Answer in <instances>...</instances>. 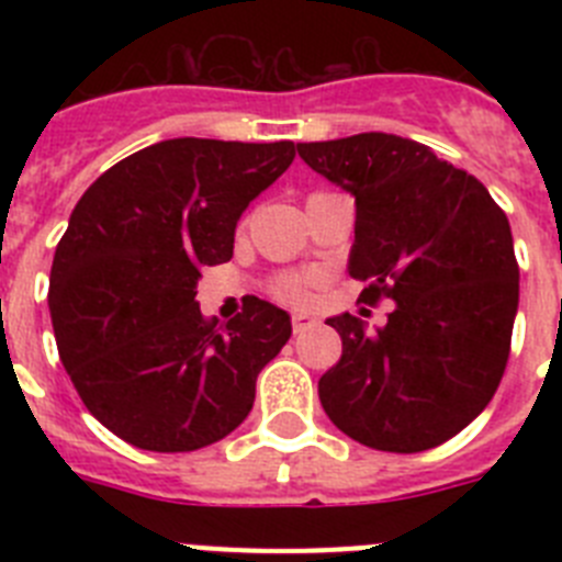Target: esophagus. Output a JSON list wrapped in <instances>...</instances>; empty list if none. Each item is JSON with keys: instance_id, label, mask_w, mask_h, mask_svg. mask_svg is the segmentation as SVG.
Here are the masks:
<instances>
[{"instance_id": "obj_1", "label": "esophagus", "mask_w": 562, "mask_h": 562, "mask_svg": "<svg viewBox=\"0 0 562 562\" xmlns=\"http://www.w3.org/2000/svg\"><path fill=\"white\" fill-rule=\"evenodd\" d=\"M310 326H315V317L310 315V312H295V315H292V331H306L310 329Z\"/></svg>"}]
</instances>
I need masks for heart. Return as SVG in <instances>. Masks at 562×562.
<instances>
[{
    "label": "heart",
    "instance_id": "1",
    "mask_svg": "<svg viewBox=\"0 0 562 562\" xmlns=\"http://www.w3.org/2000/svg\"><path fill=\"white\" fill-rule=\"evenodd\" d=\"M278 295L286 297V301H295V304H301V301H306L310 290H306V281H301V278H286L284 284H281V290H278Z\"/></svg>",
    "mask_w": 562,
    "mask_h": 562
}]
</instances>
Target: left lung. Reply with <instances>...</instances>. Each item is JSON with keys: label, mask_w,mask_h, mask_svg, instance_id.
Here are the masks:
<instances>
[{"label": "left lung", "mask_w": 562, "mask_h": 562, "mask_svg": "<svg viewBox=\"0 0 562 562\" xmlns=\"http://www.w3.org/2000/svg\"><path fill=\"white\" fill-rule=\"evenodd\" d=\"M301 160L355 196L349 276L362 301H394L369 329L342 312V355L321 382L326 416L355 441L422 453L464 430L493 400L518 315L506 213L473 173L385 132L297 143Z\"/></svg>", "instance_id": "8db88e82"}]
</instances>
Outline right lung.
Here are the masks:
<instances>
[{"label":"right lung","instance_id":"1","mask_svg":"<svg viewBox=\"0 0 562 562\" xmlns=\"http://www.w3.org/2000/svg\"><path fill=\"white\" fill-rule=\"evenodd\" d=\"M292 160L290 140L173 137L78 200L49 270V317L87 411L134 448H207L252 411L290 315L250 297L225 326L207 324L196 284L202 267L231 261L241 213Z\"/></svg>","mask_w":562,"mask_h":562}]
</instances>
